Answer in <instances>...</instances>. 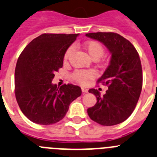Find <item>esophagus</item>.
<instances>
[{
    "mask_svg": "<svg viewBox=\"0 0 157 157\" xmlns=\"http://www.w3.org/2000/svg\"><path fill=\"white\" fill-rule=\"evenodd\" d=\"M81 91H82V92H83V93H87V92H88V90H87V89H86V88H84V87H81Z\"/></svg>",
    "mask_w": 157,
    "mask_h": 157,
    "instance_id": "1",
    "label": "esophagus"
}]
</instances>
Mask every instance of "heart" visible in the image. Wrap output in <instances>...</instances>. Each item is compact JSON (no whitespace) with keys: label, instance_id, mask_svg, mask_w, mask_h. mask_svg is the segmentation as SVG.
Returning <instances> with one entry per match:
<instances>
[{"label":"heart","instance_id":"heart-1","mask_svg":"<svg viewBox=\"0 0 157 157\" xmlns=\"http://www.w3.org/2000/svg\"><path fill=\"white\" fill-rule=\"evenodd\" d=\"M84 48L89 56L93 60H98L101 57H102L105 53V49L102 45L97 41H87L84 44ZM73 47L69 48L66 50L64 55V61L66 62L70 58V55L73 52ZM72 79L75 81L80 83V84H85L86 82L90 79H92L95 77V72L92 70H76L72 73Z\"/></svg>","mask_w":157,"mask_h":157}]
</instances>
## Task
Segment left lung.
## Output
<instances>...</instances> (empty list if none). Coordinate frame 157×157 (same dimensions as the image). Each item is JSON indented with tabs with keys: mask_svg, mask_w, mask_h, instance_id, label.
Returning a JSON list of instances; mask_svg holds the SVG:
<instances>
[{
	"mask_svg": "<svg viewBox=\"0 0 157 157\" xmlns=\"http://www.w3.org/2000/svg\"><path fill=\"white\" fill-rule=\"evenodd\" d=\"M86 36L101 42L111 53V60L97 83L108 86L101 97L97 89L88 91L97 98L93 107L87 109L92 121L103 126H112L126 121L137 105L142 87V70L134 45L118 33H90Z\"/></svg>",
	"mask_w": 157,
	"mask_h": 157,
	"instance_id": "8db88e82",
	"label": "left lung"
}]
</instances>
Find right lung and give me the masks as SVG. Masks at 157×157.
<instances>
[{"instance_id": "obj_1", "label": "right lung", "mask_w": 157, "mask_h": 157, "mask_svg": "<svg viewBox=\"0 0 157 157\" xmlns=\"http://www.w3.org/2000/svg\"><path fill=\"white\" fill-rule=\"evenodd\" d=\"M78 34L44 33L33 39L19 56L15 71V93L22 113L41 125L64 118L70 104L81 95L79 86L57 87L52 83L63 67L66 50Z\"/></svg>"}]
</instances>
